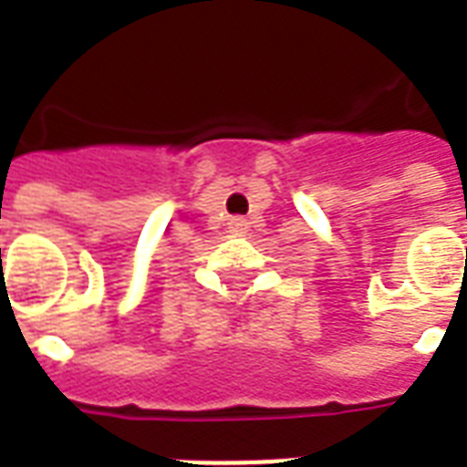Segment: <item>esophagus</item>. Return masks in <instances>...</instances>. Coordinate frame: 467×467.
Listing matches in <instances>:
<instances>
[{
  "label": "esophagus",
  "instance_id": "obj_1",
  "mask_svg": "<svg viewBox=\"0 0 467 467\" xmlns=\"http://www.w3.org/2000/svg\"><path fill=\"white\" fill-rule=\"evenodd\" d=\"M230 230H233L234 234H244L247 233V223H244V220H240V217H234L233 223H230Z\"/></svg>",
  "mask_w": 467,
  "mask_h": 467
}]
</instances>
